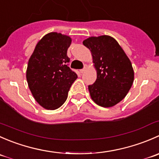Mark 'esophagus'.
Segmentation results:
<instances>
[{"instance_id": "1", "label": "esophagus", "mask_w": 159, "mask_h": 159, "mask_svg": "<svg viewBox=\"0 0 159 159\" xmlns=\"http://www.w3.org/2000/svg\"><path fill=\"white\" fill-rule=\"evenodd\" d=\"M87 69H88V65H84V68H82V69L80 70V71H81V73H83V72L85 71V70H87Z\"/></svg>"}]
</instances>
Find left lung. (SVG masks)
Returning a JSON list of instances; mask_svg holds the SVG:
<instances>
[{
    "instance_id": "obj_1",
    "label": "left lung",
    "mask_w": 159,
    "mask_h": 159,
    "mask_svg": "<svg viewBox=\"0 0 159 159\" xmlns=\"http://www.w3.org/2000/svg\"><path fill=\"white\" fill-rule=\"evenodd\" d=\"M83 44L91 52L97 79L89 90L99 106L109 108L121 102L134 81V70L118 41L108 35L90 37Z\"/></svg>"
}]
</instances>
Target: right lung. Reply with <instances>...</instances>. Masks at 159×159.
Returning <instances> with one entry per match:
<instances>
[{
  "label": "right lung",
  "mask_w": 159,
  "mask_h": 159,
  "mask_svg": "<svg viewBox=\"0 0 159 159\" xmlns=\"http://www.w3.org/2000/svg\"><path fill=\"white\" fill-rule=\"evenodd\" d=\"M71 38L57 32L44 35L30 56L26 71L28 87L36 102L48 110L60 108L78 75L68 67L67 51Z\"/></svg>",
  "instance_id": "1"
}]
</instances>
